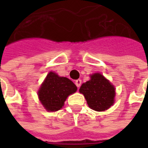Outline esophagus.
Returning <instances> with one entry per match:
<instances>
[{"label":"esophagus","instance_id":"esophagus-1","mask_svg":"<svg viewBox=\"0 0 148 148\" xmlns=\"http://www.w3.org/2000/svg\"><path fill=\"white\" fill-rule=\"evenodd\" d=\"M75 85L79 88L81 86V85H82V80L81 79H77V80L75 81Z\"/></svg>","mask_w":148,"mask_h":148}]
</instances>
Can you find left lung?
<instances>
[{
  "label": "left lung",
  "mask_w": 148,
  "mask_h": 148,
  "mask_svg": "<svg viewBox=\"0 0 148 148\" xmlns=\"http://www.w3.org/2000/svg\"><path fill=\"white\" fill-rule=\"evenodd\" d=\"M90 108L95 111H105L114 103L115 88L99 73L91 75V79L80 87Z\"/></svg>",
  "instance_id": "1"
}]
</instances>
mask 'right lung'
Returning a JSON list of instances; mask_svg holds the SVG:
<instances>
[{
	"mask_svg": "<svg viewBox=\"0 0 148 148\" xmlns=\"http://www.w3.org/2000/svg\"><path fill=\"white\" fill-rule=\"evenodd\" d=\"M77 86L67 77H59L50 72L38 91L43 107L47 111H58L64 105L67 97L76 92Z\"/></svg>",
	"mask_w": 148,
	"mask_h": 148,
	"instance_id": "right-lung-1",
	"label": "right lung"
}]
</instances>
